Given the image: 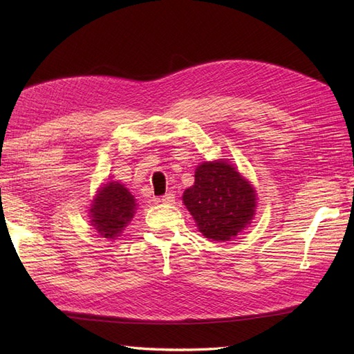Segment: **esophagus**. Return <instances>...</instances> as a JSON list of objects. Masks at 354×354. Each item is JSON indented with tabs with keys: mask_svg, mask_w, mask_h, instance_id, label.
I'll return each mask as SVG.
<instances>
[{
	"mask_svg": "<svg viewBox=\"0 0 354 354\" xmlns=\"http://www.w3.org/2000/svg\"><path fill=\"white\" fill-rule=\"evenodd\" d=\"M174 201H176V195L172 192H168L159 198V203H163V204H172Z\"/></svg>",
	"mask_w": 354,
	"mask_h": 354,
	"instance_id": "obj_1",
	"label": "esophagus"
}]
</instances>
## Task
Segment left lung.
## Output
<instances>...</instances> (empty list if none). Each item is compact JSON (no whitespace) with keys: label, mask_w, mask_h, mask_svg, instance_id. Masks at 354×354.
<instances>
[{"label":"left lung","mask_w":354,"mask_h":354,"mask_svg":"<svg viewBox=\"0 0 354 354\" xmlns=\"http://www.w3.org/2000/svg\"><path fill=\"white\" fill-rule=\"evenodd\" d=\"M183 203L207 239L225 242L251 223L257 194L252 185L227 160L204 162L195 169V183Z\"/></svg>","instance_id":"left-lung-1"}]
</instances>
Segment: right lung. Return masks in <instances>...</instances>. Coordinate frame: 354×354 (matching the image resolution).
<instances>
[{
    "mask_svg": "<svg viewBox=\"0 0 354 354\" xmlns=\"http://www.w3.org/2000/svg\"><path fill=\"white\" fill-rule=\"evenodd\" d=\"M136 210L133 195L124 185L109 182L97 191L90 209L94 230L105 239H115L132 221Z\"/></svg>",
    "mask_w": 354,
    "mask_h": 354,
    "instance_id": "add662e5",
    "label": "right lung"
}]
</instances>
